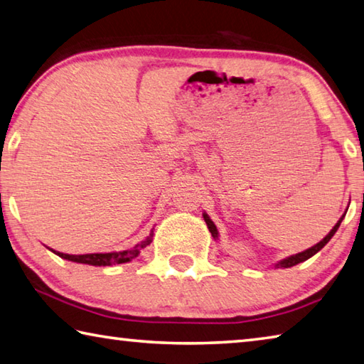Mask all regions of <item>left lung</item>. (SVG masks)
I'll use <instances>...</instances> for the list:
<instances>
[{
  "label": "left lung",
  "mask_w": 364,
  "mask_h": 364,
  "mask_svg": "<svg viewBox=\"0 0 364 364\" xmlns=\"http://www.w3.org/2000/svg\"><path fill=\"white\" fill-rule=\"evenodd\" d=\"M343 216L346 215H342V218L341 220L336 223V226L331 229V232H329L325 239H323L321 242H318L316 243V245H314L312 248H309V250H306V251H302V253H297V255H293V256H289V257H287V259H283V261H280L279 264H277V267H293V266H296V264H299V262H302V261H307L309 257H312L314 255H316L318 253V251L326 245V243L333 239V235L336 234V230L339 229V226H341V223H342V220H343ZM203 220H205V223H207V226H208V230L211 232V235L215 237V239H218V230H216V226L213 224V221L210 220V218L207 216V215H203Z\"/></svg>",
  "instance_id": "8db88e82"
}]
</instances>
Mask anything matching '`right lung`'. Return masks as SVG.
Listing matches in <instances>:
<instances>
[{
    "instance_id": "right-lung-1",
    "label": "right lung",
    "mask_w": 364,
    "mask_h": 364,
    "mask_svg": "<svg viewBox=\"0 0 364 364\" xmlns=\"http://www.w3.org/2000/svg\"><path fill=\"white\" fill-rule=\"evenodd\" d=\"M153 242V234H149V237L144 242H141L140 245H135L130 250H124V251H117V253H90V255H67V253H60V251H54L55 255H58L63 259H68L73 262H81V264H89V266H111V264H122V262H129L132 259L140 255V251L148 247L149 243Z\"/></svg>"
}]
</instances>
